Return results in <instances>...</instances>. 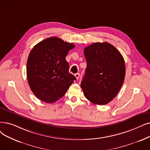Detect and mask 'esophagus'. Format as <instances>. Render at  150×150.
<instances>
[{
  "instance_id": "34e87169",
  "label": "esophagus",
  "mask_w": 150,
  "mask_h": 150,
  "mask_svg": "<svg viewBox=\"0 0 150 150\" xmlns=\"http://www.w3.org/2000/svg\"><path fill=\"white\" fill-rule=\"evenodd\" d=\"M75 76L76 77V79L78 80V79H79V77H80V74H79V73L75 74Z\"/></svg>"
}]
</instances>
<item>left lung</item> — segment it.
I'll list each match as a JSON object with an SVG mask.
<instances>
[{"label": "left lung", "instance_id": "obj_1", "mask_svg": "<svg viewBox=\"0 0 150 150\" xmlns=\"http://www.w3.org/2000/svg\"><path fill=\"white\" fill-rule=\"evenodd\" d=\"M87 66L81 88L86 98L96 105H105L117 96L125 81V60L108 42L94 43L84 50Z\"/></svg>", "mask_w": 150, "mask_h": 150}]
</instances>
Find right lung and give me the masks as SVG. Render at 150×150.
Returning a JSON list of instances; mask_svg holds the SVG:
<instances>
[{
	"mask_svg": "<svg viewBox=\"0 0 150 150\" xmlns=\"http://www.w3.org/2000/svg\"><path fill=\"white\" fill-rule=\"evenodd\" d=\"M75 45L56 37L39 42L30 52L27 79L32 93L40 100L54 103L61 99L76 77L69 72L66 59Z\"/></svg>",
	"mask_w": 150,
	"mask_h": 150,
	"instance_id": "right-lung-1",
	"label": "right lung"
}]
</instances>
